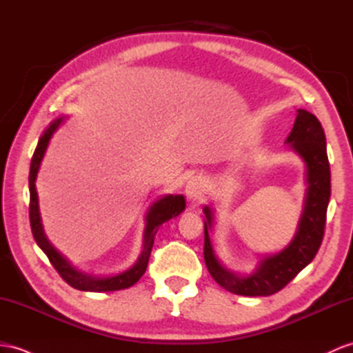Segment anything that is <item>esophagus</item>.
I'll return each mask as SVG.
<instances>
[{
	"label": "esophagus",
	"instance_id": "1",
	"mask_svg": "<svg viewBox=\"0 0 353 353\" xmlns=\"http://www.w3.org/2000/svg\"><path fill=\"white\" fill-rule=\"evenodd\" d=\"M205 193V184L202 181V178L199 176H193L187 181L185 184V196L188 201L196 202L202 199V196Z\"/></svg>",
	"mask_w": 353,
	"mask_h": 353
}]
</instances>
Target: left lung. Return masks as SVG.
I'll return each instance as SVG.
<instances>
[{"label":"left lung","instance_id":"left-lung-1","mask_svg":"<svg viewBox=\"0 0 353 353\" xmlns=\"http://www.w3.org/2000/svg\"><path fill=\"white\" fill-rule=\"evenodd\" d=\"M286 143L305 163L307 190L304 208L295 236L281 252L263 256L253 272L238 274L228 270L217 259L208 232L212 228L214 214L205 206V247L203 257L211 277L221 288L235 295L268 296L281 290L296 274L310 263L323 239L326 210L331 196V170L326 139L322 124L305 109L296 110L295 124Z\"/></svg>","mask_w":353,"mask_h":353}]
</instances>
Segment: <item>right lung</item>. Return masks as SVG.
<instances>
[{
	"instance_id": "add662e5",
	"label": "right lung",
	"mask_w": 353,
	"mask_h": 353,
	"mask_svg": "<svg viewBox=\"0 0 353 353\" xmlns=\"http://www.w3.org/2000/svg\"><path fill=\"white\" fill-rule=\"evenodd\" d=\"M64 123V117H59L54 119L52 123L41 134L39 139L37 148L34 151V156L31 159V168H30V223H31V230L34 239H36L37 245L41 248L48 259L52 263L54 268L58 271L59 276L63 277L65 283H68L72 288L77 290H85V292H112V290H121L133 286L134 283L139 281V279L143 276L145 270H147V265L150 261V254L152 250L154 244V236H156L159 228L163 223L170 220L172 217H176L185 210V199L183 194H168L163 196L160 199L154 202L150 210L145 216V230H143V245H142V253L137 257L130 268L115 274V276H92V274L82 272L76 270L74 266L68 262L65 257L55 250V247L49 243V239L45 235V230H43L41 225V217H40V210H39V196L36 190V178L39 174V169L41 165V160L45 157V152L48 150V145L50 137L55 133L57 128Z\"/></svg>"
}]
</instances>
